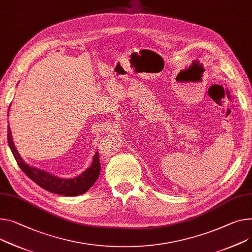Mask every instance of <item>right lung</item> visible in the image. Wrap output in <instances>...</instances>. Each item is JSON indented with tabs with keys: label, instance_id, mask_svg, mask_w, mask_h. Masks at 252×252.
<instances>
[{
	"label": "right lung",
	"instance_id": "add662e5",
	"mask_svg": "<svg viewBox=\"0 0 252 252\" xmlns=\"http://www.w3.org/2000/svg\"><path fill=\"white\" fill-rule=\"evenodd\" d=\"M10 109V108H9ZM9 116V113H8ZM8 143L9 147L13 153V156L23 170L25 175L30 178L35 184L40 186L42 189L57 193V195L74 197L80 196L82 193L86 192L98 180L100 171H101V163L99 159V153L96 151L93 158V162L89 168H87L80 176H76L71 179H63L56 176H53L52 173L45 171L43 169L36 168L34 166H30L27 164L23 158L19 154L12 138V132L10 127L8 126Z\"/></svg>",
	"mask_w": 252,
	"mask_h": 252
}]
</instances>
